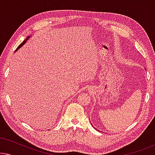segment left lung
<instances>
[{"label": "left lung", "mask_w": 155, "mask_h": 155, "mask_svg": "<svg viewBox=\"0 0 155 155\" xmlns=\"http://www.w3.org/2000/svg\"><path fill=\"white\" fill-rule=\"evenodd\" d=\"M95 129H96V128H95Z\"/></svg>", "instance_id": "obj_1"}]
</instances>
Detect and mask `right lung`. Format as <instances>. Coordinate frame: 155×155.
I'll return each mask as SVG.
<instances>
[{
  "instance_id": "right-lung-1",
  "label": "right lung",
  "mask_w": 155,
  "mask_h": 155,
  "mask_svg": "<svg viewBox=\"0 0 155 155\" xmlns=\"http://www.w3.org/2000/svg\"><path fill=\"white\" fill-rule=\"evenodd\" d=\"M31 37H30V36H29V37H27V38H26V39H25V40H24V41H23V42H22V43H21L20 44V45H19L18 46V48H17V49L15 50V51H18V49H19V48H20L21 47H22V46H23V45H24V44H25V43H26V42H27V40H28L29 39V38H30Z\"/></svg>"
}]
</instances>
